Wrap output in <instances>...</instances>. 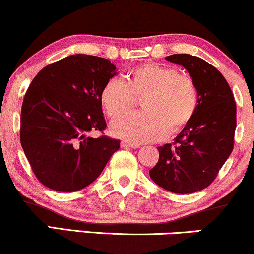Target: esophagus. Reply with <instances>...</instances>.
Returning a JSON list of instances; mask_svg holds the SVG:
<instances>
[{
  "label": "esophagus",
  "instance_id": "34e87169",
  "mask_svg": "<svg viewBox=\"0 0 254 254\" xmlns=\"http://www.w3.org/2000/svg\"><path fill=\"white\" fill-rule=\"evenodd\" d=\"M121 147H130V149H139L140 147V145L139 144H133V142H129V141H121Z\"/></svg>",
  "mask_w": 254,
  "mask_h": 254
}]
</instances>
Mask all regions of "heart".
<instances>
[{"mask_svg":"<svg viewBox=\"0 0 254 254\" xmlns=\"http://www.w3.org/2000/svg\"><path fill=\"white\" fill-rule=\"evenodd\" d=\"M127 82L110 78L101 91V102L109 118L134 106L142 95L144 112L128 113L114 120L115 136L134 144L155 141L178 133L192 121L199 108V91L189 75L176 68L146 64L130 70Z\"/></svg>","mask_w":254,"mask_h":254,"instance_id":"obj_1","label":"heart"}]
</instances>
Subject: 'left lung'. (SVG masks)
Here are the masks:
<instances>
[{
    "label": "left lung",
    "mask_w": 254,
    "mask_h": 254,
    "mask_svg": "<svg viewBox=\"0 0 254 254\" xmlns=\"http://www.w3.org/2000/svg\"><path fill=\"white\" fill-rule=\"evenodd\" d=\"M165 60L185 67L192 76L199 91V108L173 144L157 147L159 158L150 178L169 192L189 194L210 186L232 153L236 104L224 76L209 62L189 54H174Z\"/></svg>",
    "instance_id": "1"
}]
</instances>
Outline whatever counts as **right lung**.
<instances>
[{"mask_svg":"<svg viewBox=\"0 0 254 254\" xmlns=\"http://www.w3.org/2000/svg\"><path fill=\"white\" fill-rule=\"evenodd\" d=\"M115 69L109 60L76 54L48 64L28 86L20 142L36 178L48 189H85L120 149L119 139L87 135L107 127L101 91Z\"/></svg>","mask_w":254,"mask_h":254,"instance_id":"add662e5","label":"right lung"}]
</instances>
